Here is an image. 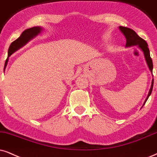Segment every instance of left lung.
<instances>
[{"label": "left lung", "mask_w": 157, "mask_h": 157, "mask_svg": "<svg viewBox=\"0 0 157 157\" xmlns=\"http://www.w3.org/2000/svg\"><path fill=\"white\" fill-rule=\"evenodd\" d=\"M120 29L121 32L123 33V35H124L126 37V46L129 47V46H132V45H138V47L140 48V49L143 51L144 52L145 59H146V62H147L148 67L149 68L151 72L152 73V70H153V62H152V59L150 56V52H149V49L148 48V44L146 42V40H144L141 37L138 36V35L136 34V33L134 30H132V29L128 28V27H122V26H120ZM153 85H154V79L152 80L151 82V88L149 90V92H148V96L146 98V101H145L144 105L146 104V101L148 100V97L151 94L152 92V89H153Z\"/></svg>", "instance_id": "obj_1"}]
</instances>
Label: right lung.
I'll use <instances>...</instances> for the list:
<instances>
[{
    "instance_id": "1",
    "label": "right lung",
    "mask_w": 157,
    "mask_h": 157,
    "mask_svg": "<svg viewBox=\"0 0 157 157\" xmlns=\"http://www.w3.org/2000/svg\"><path fill=\"white\" fill-rule=\"evenodd\" d=\"M42 30V28L40 27H32V28H29L27 29H25V31L21 33L20 37H19L17 40H15L14 41H13L12 43L10 45L9 51H8V56H10L13 53H14L16 51H17L18 49H19L21 48L23 45H25L29 40L33 38L35 36H36L37 35H38ZM8 60L9 58L6 59L4 65V70L6 67Z\"/></svg>"
}]
</instances>
